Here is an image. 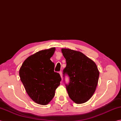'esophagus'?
<instances>
[{"instance_id": "1", "label": "esophagus", "mask_w": 121, "mask_h": 121, "mask_svg": "<svg viewBox=\"0 0 121 121\" xmlns=\"http://www.w3.org/2000/svg\"><path fill=\"white\" fill-rule=\"evenodd\" d=\"M59 74H60V75L61 78L62 79V71H60V72H59Z\"/></svg>"}]
</instances>
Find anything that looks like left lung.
Here are the masks:
<instances>
[{
  "instance_id": "obj_1",
  "label": "left lung",
  "mask_w": 121,
  "mask_h": 121,
  "mask_svg": "<svg viewBox=\"0 0 121 121\" xmlns=\"http://www.w3.org/2000/svg\"><path fill=\"white\" fill-rule=\"evenodd\" d=\"M67 65L63 70L69 82L65 84L69 96L75 103L86 102L93 95L98 85L99 71L94 61L81 52L69 49L61 50Z\"/></svg>"
}]
</instances>
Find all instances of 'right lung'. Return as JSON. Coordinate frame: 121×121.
Masks as SVG:
<instances>
[{
  "label": "right lung",
  "instance_id": "add662e5",
  "mask_svg": "<svg viewBox=\"0 0 121 121\" xmlns=\"http://www.w3.org/2000/svg\"><path fill=\"white\" fill-rule=\"evenodd\" d=\"M55 48L44 50L25 60L19 70L20 80L28 95L40 105L48 104L60 84L59 73L54 71V63L50 60Z\"/></svg>",
  "mask_w": 121,
  "mask_h": 121
}]
</instances>
